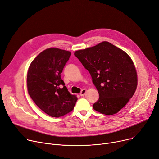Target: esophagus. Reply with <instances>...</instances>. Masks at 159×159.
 Instances as JSON below:
<instances>
[{"mask_svg":"<svg viewBox=\"0 0 159 159\" xmlns=\"http://www.w3.org/2000/svg\"><path fill=\"white\" fill-rule=\"evenodd\" d=\"M86 92V90H85V89H83V90H81V93H80V95H81V96H83L84 95H85Z\"/></svg>","mask_w":159,"mask_h":159,"instance_id":"34e87169","label":"esophagus"}]
</instances>
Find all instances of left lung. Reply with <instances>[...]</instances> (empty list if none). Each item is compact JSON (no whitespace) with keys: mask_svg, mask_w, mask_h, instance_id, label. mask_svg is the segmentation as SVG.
Instances as JSON below:
<instances>
[{"mask_svg":"<svg viewBox=\"0 0 159 159\" xmlns=\"http://www.w3.org/2000/svg\"><path fill=\"white\" fill-rule=\"evenodd\" d=\"M75 56L89 70L99 93L94 110L112 115L124 107L134 95L138 81L134 65L126 53L103 42L77 50Z\"/></svg>","mask_w":159,"mask_h":159,"instance_id":"1","label":"left lung"}]
</instances>
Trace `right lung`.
<instances>
[{
	"instance_id": "add662e5",
	"label": "right lung",
	"mask_w": 159,
	"mask_h": 159,
	"mask_svg": "<svg viewBox=\"0 0 159 159\" xmlns=\"http://www.w3.org/2000/svg\"><path fill=\"white\" fill-rule=\"evenodd\" d=\"M71 53L57 48H47L31 62L27 74V88L37 106L51 117L72 111L78 98L70 94L61 74Z\"/></svg>"
}]
</instances>
